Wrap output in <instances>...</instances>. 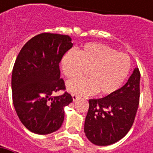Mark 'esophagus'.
Masks as SVG:
<instances>
[{
	"mask_svg": "<svg viewBox=\"0 0 153 153\" xmlns=\"http://www.w3.org/2000/svg\"><path fill=\"white\" fill-rule=\"evenodd\" d=\"M79 98H80V96H78L77 94H72V99H73L74 101L77 100H78Z\"/></svg>",
	"mask_w": 153,
	"mask_h": 153,
	"instance_id": "1",
	"label": "esophagus"
}]
</instances>
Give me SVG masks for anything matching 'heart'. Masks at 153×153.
Listing matches in <instances>:
<instances>
[{"label": "heart", "mask_w": 153, "mask_h": 153, "mask_svg": "<svg viewBox=\"0 0 153 153\" xmlns=\"http://www.w3.org/2000/svg\"><path fill=\"white\" fill-rule=\"evenodd\" d=\"M60 67L67 78H74L87 71L88 77L68 81L66 88L77 95L113 94L127 79L131 60L128 56L118 53L107 45L86 43L77 52L70 50L62 57Z\"/></svg>", "instance_id": "b5f03b06"}]
</instances>
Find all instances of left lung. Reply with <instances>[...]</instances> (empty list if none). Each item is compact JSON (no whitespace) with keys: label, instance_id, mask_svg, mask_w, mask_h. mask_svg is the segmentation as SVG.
I'll list each match as a JSON object with an SVG mask.
<instances>
[{"label":"left lung","instance_id":"8db88e82","mask_svg":"<svg viewBox=\"0 0 153 153\" xmlns=\"http://www.w3.org/2000/svg\"><path fill=\"white\" fill-rule=\"evenodd\" d=\"M140 71L135 68L126 84L115 94L88 100L84 132L93 144H114L129 131L140 101Z\"/></svg>","mask_w":153,"mask_h":153}]
</instances>
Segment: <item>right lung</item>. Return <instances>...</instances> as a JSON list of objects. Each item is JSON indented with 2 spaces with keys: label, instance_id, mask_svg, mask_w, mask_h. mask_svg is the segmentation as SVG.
<instances>
[{
  "label": "right lung",
  "instance_id": "right-lung-1",
  "mask_svg": "<svg viewBox=\"0 0 153 153\" xmlns=\"http://www.w3.org/2000/svg\"><path fill=\"white\" fill-rule=\"evenodd\" d=\"M73 46L67 35L42 33L29 40L16 59L12 74L13 102L21 123L30 131L48 134L64 122L65 107L72 102L65 92L59 62Z\"/></svg>",
  "mask_w": 153,
  "mask_h": 153
}]
</instances>
